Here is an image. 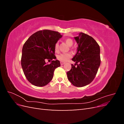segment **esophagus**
I'll return each instance as SVG.
<instances>
[{
    "mask_svg": "<svg viewBox=\"0 0 124 124\" xmlns=\"http://www.w3.org/2000/svg\"><path fill=\"white\" fill-rule=\"evenodd\" d=\"M65 63H66V62H61V65H64Z\"/></svg>",
    "mask_w": 124,
    "mask_h": 124,
    "instance_id": "34e87169",
    "label": "esophagus"
}]
</instances>
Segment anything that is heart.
<instances>
[{
	"mask_svg": "<svg viewBox=\"0 0 124 124\" xmlns=\"http://www.w3.org/2000/svg\"><path fill=\"white\" fill-rule=\"evenodd\" d=\"M66 43L69 46H72L73 44V41L71 39H67L65 40ZM59 44L58 42H56L54 45V50L56 52L58 51ZM72 57V54L70 53H65L59 54L57 56V58L62 62H66Z\"/></svg>",
	"mask_w": 124,
	"mask_h": 124,
	"instance_id": "b5f03b06",
	"label": "heart"
}]
</instances>
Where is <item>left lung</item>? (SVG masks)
Segmentation results:
<instances>
[{"mask_svg":"<svg viewBox=\"0 0 124 124\" xmlns=\"http://www.w3.org/2000/svg\"><path fill=\"white\" fill-rule=\"evenodd\" d=\"M74 39L78 47L72 61L76 63L71 64L67 74L72 85L80 87L90 84L95 78L100 65V50L95 40L86 33L80 32Z\"/></svg>","mask_w":124,"mask_h":124,"instance_id":"1","label":"left lung"}]
</instances>
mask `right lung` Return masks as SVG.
Here are the masks:
<instances>
[{"label": "right lung", "mask_w": 124, "mask_h": 124, "mask_svg": "<svg viewBox=\"0 0 124 124\" xmlns=\"http://www.w3.org/2000/svg\"><path fill=\"white\" fill-rule=\"evenodd\" d=\"M62 37L58 32L46 29L34 33L24 43L21 65L26 78L32 85L42 87L52 80L55 69L61 63L55 60L47 64L46 61L56 58L54 45Z\"/></svg>", "instance_id": "obj_1"}]
</instances>
